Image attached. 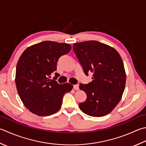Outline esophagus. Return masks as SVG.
Segmentation results:
<instances>
[{
  "label": "esophagus",
  "instance_id": "1",
  "mask_svg": "<svg viewBox=\"0 0 146 146\" xmlns=\"http://www.w3.org/2000/svg\"><path fill=\"white\" fill-rule=\"evenodd\" d=\"M73 88L75 90H79V86L78 85H73Z\"/></svg>",
  "mask_w": 146,
  "mask_h": 146
}]
</instances>
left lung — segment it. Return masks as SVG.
Wrapping results in <instances>:
<instances>
[{
    "label": "left lung",
    "mask_w": 146,
    "mask_h": 146,
    "mask_svg": "<svg viewBox=\"0 0 146 146\" xmlns=\"http://www.w3.org/2000/svg\"><path fill=\"white\" fill-rule=\"evenodd\" d=\"M73 48L85 75L93 73L92 82L80 85L87 94L80 109L91 116L107 115L120 101L126 84L120 55L115 48L96 40L75 43Z\"/></svg>",
    "instance_id": "obj_1"
}]
</instances>
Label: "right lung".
<instances>
[{
  "label": "right lung",
  "mask_w": 146,
  "mask_h": 146,
  "mask_svg": "<svg viewBox=\"0 0 146 146\" xmlns=\"http://www.w3.org/2000/svg\"><path fill=\"white\" fill-rule=\"evenodd\" d=\"M71 48L69 44L44 41L22 53L16 66L15 83L20 99L30 112L46 116L61 108L64 95L73 86L69 83L59 84L50 78L56 71L59 58Z\"/></svg>",
  "instance_id": "1"
}]
</instances>
